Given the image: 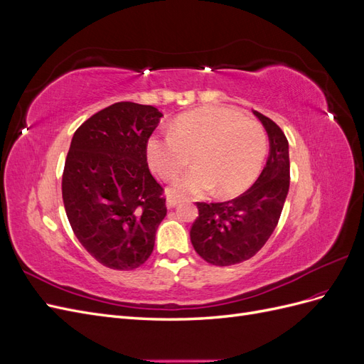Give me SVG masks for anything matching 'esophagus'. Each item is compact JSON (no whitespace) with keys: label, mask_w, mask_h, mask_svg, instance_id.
Here are the masks:
<instances>
[{"label":"esophagus","mask_w":364,"mask_h":364,"mask_svg":"<svg viewBox=\"0 0 364 364\" xmlns=\"http://www.w3.org/2000/svg\"><path fill=\"white\" fill-rule=\"evenodd\" d=\"M178 203H179V199H176V197H173V196H168V197H167V208H168V209L174 208Z\"/></svg>","instance_id":"obj_1"}]
</instances>
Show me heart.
Wrapping results in <instances>:
<instances>
[{
    "instance_id": "b5f03b06",
    "label": "heart",
    "mask_w": 364,
    "mask_h": 364,
    "mask_svg": "<svg viewBox=\"0 0 364 364\" xmlns=\"http://www.w3.org/2000/svg\"><path fill=\"white\" fill-rule=\"evenodd\" d=\"M269 138L257 119L228 107L206 106L179 115L168 134L147 141V161L164 181H174L191 164L197 167L173 185L174 196H237L258 178Z\"/></svg>"
}]
</instances>
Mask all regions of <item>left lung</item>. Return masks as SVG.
I'll use <instances>...</instances> for the list:
<instances>
[{
	"instance_id": "left-lung-1",
	"label": "left lung",
	"mask_w": 364,
	"mask_h": 364,
	"mask_svg": "<svg viewBox=\"0 0 364 364\" xmlns=\"http://www.w3.org/2000/svg\"><path fill=\"white\" fill-rule=\"evenodd\" d=\"M269 136V158L259 178L237 199L199 202L190 230L196 252L214 266H232L252 258L278 225L290 186L289 141L270 118L253 111Z\"/></svg>"
}]
</instances>
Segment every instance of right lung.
I'll return each mask as SVG.
<instances>
[{
    "label": "right lung",
    "instance_id": "1",
    "mask_svg": "<svg viewBox=\"0 0 364 364\" xmlns=\"http://www.w3.org/2000/svg\"><path fill=\"white\" fill-rule=\"evenodd\" d=\"M161 117L153 106L114 103L87 118L71 139L62 176L65 211L82 246L109 269L144 264L167 215L146 153Z\"/></svg>",
    "mask_w": 364,
    "mask_h": 364
}]
</instances>
